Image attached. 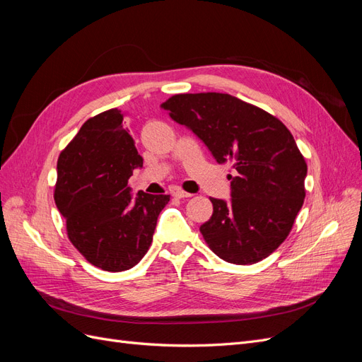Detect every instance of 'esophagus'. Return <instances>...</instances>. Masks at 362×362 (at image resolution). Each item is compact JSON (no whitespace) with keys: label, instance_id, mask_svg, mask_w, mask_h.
Wrapping results in <instances>:
<instances>
[{"label":"esophagus","instance_id":"obj_1","mask_svg":"<svg viewBox=\"0 0 362 362\" xmlns=\"http://www.w3.org/2000/svg\"><path fill=\"white\" fill-rule=\"evenodd\" d=\"M172 196H175V198H178V199H182V198H192V193H187V192H184L181 189H177V190L172 192Z\"/></svg>","mask_w":362,"mask_h":362}]
</instances>
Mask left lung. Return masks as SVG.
Wrapping results in <instances>:
<instances>
[{
    "mask_svg": "<svg viewBox=\"0 0 362 362\" xmlns=\"http://www.w3.org/2000/svg\"><path fill=\"white\" fill-rule=\"evenodd\" d=\"M161 108L190 128L218 164H231V202L210 198L201 234L233 264H255L291 231L305 199L306 161L278 117L228 93H178Z\"/></svg>",
    "mask_w": 362,
    "mask_h": 362,
    "instance_id": "1",
    "label": "left lung"
}]
</instances>
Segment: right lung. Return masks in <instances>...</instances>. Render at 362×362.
I'll return each mask as SVG.
<instances>
[{
	"instance_id": "add662e5",
	"label": "right lung",
	"mask_w": 362,
	"mask_h": 362,
	"mask_svg": "<svg viewBox=\"0 0 362 362\" xmlns=\"http://www.w3.org/2000/svg\"><path fill=\"white\" fill-rule=\"evenodd\" d=\"M117 108L87 119L57 161L54 201L71 243L93 264L124 272L145 257L169 194L139 192L128 180L144 166Z\"/></svg>"
}]
</instances>
